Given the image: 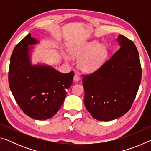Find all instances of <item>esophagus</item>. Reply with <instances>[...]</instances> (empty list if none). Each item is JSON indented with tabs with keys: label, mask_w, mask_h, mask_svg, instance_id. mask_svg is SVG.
Wrapping results in <instances>:
<instances>
[{
	"label": "esophagus",
	"mask_w": 151,
	"mask_h": 151,
	"mask_svg": "<svg viewBox=\"0 0 151 151\" xmlns=\"http://www.w3.org/2000/svg\"><path fill=\"white\" fill-rule=\"evenodd\" d=\"M80 79H81L80 76H79L78 74H75V76H74V81L75 82H78L80 81Z\"/></svg>",
	"instance_id": "esophagus-1"
}]
</instances>
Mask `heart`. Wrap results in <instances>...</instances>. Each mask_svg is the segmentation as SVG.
<instances>
[{
  "label": "heart",
  "instance_id": "obj_1",
  "mask_svg": "<svg viewBox=\"0 0 151 151\" xmlns=\"http://www.w3.org/2000/svg\"><path fill=\"white\" fill-rule=\"evenodd\" d=\"M69 54L74 59H78L77 65L83 72L90 73L103 65L108 57V50L104 45L97 41H91L76 45L69 49ZM66 60H69L65 56Z\"/></svg>",
  "mask_w": 151,
  "mask_h": 151
}]
</instances>
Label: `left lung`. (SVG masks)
I'll return each mask as SVG.
<instances>
[{"label":"left lung","mask_w":151,"mask_h":151,"mask_svg":"<svg viewBox=\"0 0 151 151\" xmlns=\"http://www.w3.org/2000/svg\"><path fill=\"white\" fill-rule=\"evenodd\" d=\"M116 40L121 48L114 55L95 72L83 76L85 107L98 121H112L126 114L141 81L136 46L122 35Z\"/></svg>","instance_id":"left-lung-1"}]
</instances>
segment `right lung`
<instances>
[{
  "label": "right lung",
  "mask_w": 151,
  "mask_h": 151,
  "mask_svg": "<svg viewBox=\"0 0 151 151\" xmlns=\"http://www.w3.org/2000/svg\"><path fill=\"white\" fill-rule=\"evenodd\" d=\"M39 43L29 34L14 47L10 61L9 83L15 101L27 115L47 120L62 106L75 74L73 71L61 73L47 64L33 65V45Z\"/></svg>",
  "instance_id": "obj_1"
}]
</instances>
